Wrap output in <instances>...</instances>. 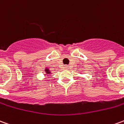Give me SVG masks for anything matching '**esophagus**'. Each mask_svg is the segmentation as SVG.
I'll return each instance as SVG.
<instances>
[{"instance_id": "obj_1", "label": "esophagus", "mask_w": 124, "mask_h": 124, "mask_svg": "<svg viewBox=\"0 0 124 124\" xmlns=\"http://www.w3.org/2000/svg\"><path fill=\"white\" fill-rule=\"evenodd\" d=\"M64 68H65V69H68V66H64Z\"/></svg>"}]
</instances>
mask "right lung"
<instances>
[{
  "instance_id": "right-lung-1",
  "label": "right lung",
  "mask_w": 124,
  "mask_h": 124,
  "mask_svg": "<svg viewBox=\"0 0 124 124\" xmlns=\"http://www.w3.org/2000/svg\"><path fill=\"white\" fill-rule=\"evenodd\" d=\"M44 70H45V72H46V74H44V76H45V77H46V76L48 77V75H50V74H52V73H51V71L49 70V68H46Z\"/></svg>"
}]
</instances>
